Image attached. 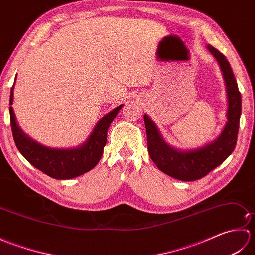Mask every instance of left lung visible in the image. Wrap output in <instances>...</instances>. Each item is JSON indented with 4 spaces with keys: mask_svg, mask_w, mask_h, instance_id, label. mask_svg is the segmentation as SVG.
<instances>
[{
    "mask_svg": "<svg viewBox=\"0 0 255 255\" xmlns=\"http://www.w3.org/2000/svg\"><path fill=\"white\" fill-rule=\"evenodd\" d=\"M206 48L218 62L227 93V121L219 136L200 148L181 150L167 143L155 123L147 114L143 115L150 158L160 171L184 182L199 180L223 163L235 150L239 131L241 94L234 72L223 53L210 45Z\"/></svg>",
    "mask_w": 255,
    "mask_h": 255,
    "instance_id": "obj_1",
    "label": "left lung"
}]
</instances>
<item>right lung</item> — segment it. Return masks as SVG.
Masks as SVG:
<instances>
[{
	"label": "right lung",
	"mask_w": 255,
	"mask_h": 255,
	"mask_svg": "<svg viewBox=\"0 0 255 255\" xmlns=\"http://www.w3.org/2000/svg\"><path fill=\"white\" fill-rule=\"evenodd\" d=\"M14 86L15 82L10 90L9 96L10 127H12L16 147L32 166L56 180H70V178L80 176L91 171L99 163L107 141L108 127L124 104L117 106L103 116L96 123L93 130L82 144L75 148L67 149L50 148L35 141L28 134L21 130L17 121H16L12 106L14 100Z\"/></svg>",
	"instance_id": "obj_1"
}]
</instances>
